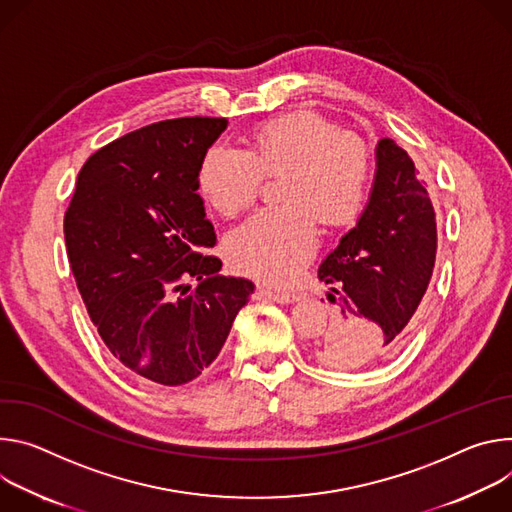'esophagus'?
<instances>
[{
  "label": "esophagus",
  "instance_id": "34e87169",
  "mask_svg": "<svg viewBox=\"0 0 512 512\" xmlns=\"http://www.w3.org/2000/svg\"><path fill=\"white\" fill-rule=\"evenodd\" d=\"M258 297H260V299H266V301L280 303V305H289V303L299 301L297 295H291V293H272V291H266V289H260V291H258Z\"/></svg>",
  "mask_w": 512,
  "mask_h": 512
}]
</instances>
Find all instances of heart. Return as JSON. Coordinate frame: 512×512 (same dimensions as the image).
Segmentation results:
<instances>
[{"mask_svg": "<svg viewBox=\"0 0 512 512\" xmlns=\"http://www.w3.org/2000/svg\"><path fill=\"white\" fill-rule=\"evenodd\" d=\"M287 205L262 209L230 232L225 254L246 276L289 287L319 248V219L354 223L370 197V144L315 111H295L262 124L250 150L217 142L199 166V187L223 215L250 207L266 181L280 177Z\"/></svg>", "mask_w": 512, "mask_h": 512, "instance_id": "obj_1", "label": "heart"}]
</instances>
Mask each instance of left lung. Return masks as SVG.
<instances>
[{
    "instance_id": "1",
    "label": "left lung",
    "mask_w": 512,
    "mask_h": 512,
    "mask_svg": "<svg viewBox=\"0 0 512 512\" xmlns=\"http://www.w3.org/2000/svg\"><path fill=\"white\" fill-rule=\"evenodd\" d=\"M437 252L435 211L411 156L390 138L376 146V177L356 227L321 262L337 317L317 348L333 368L390 360L405 344Z\"/></svg>"
}]
</instances>
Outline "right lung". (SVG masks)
Listing matches in <instances>:
<instances>
[{
	"label": "right lung",
	"instance_id": "add662e5",
	"mask_svg": "<svg viewBox=\"0 0 512 512\" xmlns=\"http://www.w3.org/2000/svg\"><path fill=\"white\" fill-rule=\"evenodd\" d=\"M225 128V118H179L113 140L83 164L65 213L71 270L103 344L156 384L195 380L254 293L219 272L197 193L201 158Z\"/></svg>",
	"mask_w": 512,
	"mask_h": 512
}]
</instances>
